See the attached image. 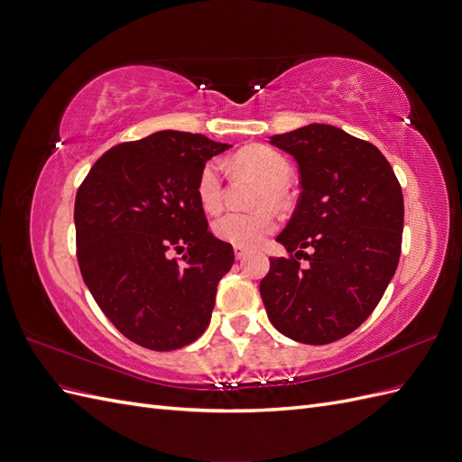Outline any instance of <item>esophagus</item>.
I'll return each mask as SVG.
<instances>
[{"instance_id": "esophagus-1", "label": "esophagus", "mask_w": 462, "mask_h": 462, "mask_svg": "<svg viewBox=\"0 0 462 462\" xmlns=\"http://www.w3.org/2000/svg\"><path fill=\"white\" fill-rule=\"evenodd\" d=\"M246 254H248V250H246V248L235 246V258H236V260H243V258H246Z\"/></svg>"}]
</instances>
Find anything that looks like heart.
Segmentation results:
<instances>
[{
	"label": "heart",
	"mask_w": 462,
	"mask_h": 462,
	"mask_svg": "<svg viewBox=\"0 0 462 462\" xmlns=\"http://www.w3.org/2000/svg\"><path fill=\"white\" fill-rule=\"evenodd\" d=\"M236 163L246 167L253 173H256L263 183L260 197L256 200L258 206H268L282 199V192L289 187L292 179V167L289 160L272 148L256 146L248 148L241 153H236ZM197 197L204 212L214 214L221 208L223 202V177H221V165L216 160H209L204 163L197 180ZM275 229V216L270 209H256V212L241 214V212H229L219 216L212 231L219 241L229 243L233 246L241 248H254L258 246L265 236Z\"/></svg>",
	"instance_id": "obj_1"
}]
</instances>
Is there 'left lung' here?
Returning a JSON list of instances; mask_svg holds the SVG:
<instances>
[{
  "instance_id": "obj_1",
  "label": "left lung",
  "mask_w": 462,
  "mask_h": 462,
  "mask_svg": "<svg viewBox=\"0 0 462 462\" xmlns=\"http://www.w3.org/2000/svg\"><path fill=\"white\" fill-rule=\"evenodd\" d=\"M270 144L295 158L302 192L277 236L291 256L270 258L260 282L265 312L292 341L333 343L374 312L395 275L402 190L380 150L333 125L273 134Z\"/></svg>"
}]
</instances>
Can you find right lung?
Wrapping results in <instances>:
<instances>
[{
    "instance_id": "right-lung-1",
    "label": "right lung",
    "mask_w": 462,
    "mask_h": 462,
    "mask_svg": "<svg viewBox=\"0 0 462 462\" xmlns=\"http://www.w3.org/2000/svg\"><path fill=\"white\" fill-rule=\"evenodd\" d=\"M227 148L204 134L160 131L109 148L77 190L82 279L136 345L175 351L209 324L235 254L208 231L197 180L204 163ZM173 249L184 258L171 259Z\"/></svg>"
}]
</instances>
